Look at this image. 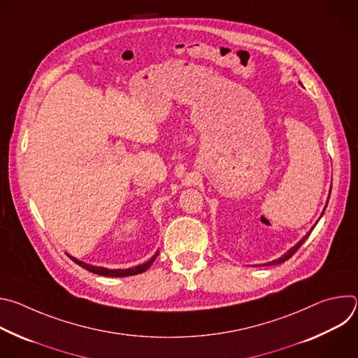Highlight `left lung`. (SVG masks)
<instances>
[{"label":"left lung","instance_id":"obj_1","mask_svg":"<svg viewBox=\"0 0 358 358\" xmlns=\"http://www.w3.org/2000/svg\"><path fill=\"white\" fill-rule=\"evenodd\" d=\"M330 192H331V189H330ZM313 228H315V227H313ZM313 228H312V229L309 231V234H308V235H306V236H304V238H303V239H301V241H300V242H299L297 245H294L293 248H290V249H289V250H287V252H286V253L283 255V257H280V258H279V259H276V261H272V262L266 264V266H271V265H278V264H282V262L287 261L289 258H292V257H293V255H294V253L297 252V249H299V248H300V246L303 245V242H304L306 239H308V236L310 235V232L313 231Z\"/></svg>","mask_w":358,"mask_h":358}]
</instances>
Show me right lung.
I'll list each match as a JSON object with an SVG mask.
<instances>
[{
  "mask_svg": "<svg viewBox=\"0 0 358 358\" xmlns=\"http://www.w3.org/2000/svg\"><path fill=\"white\" fill-rule=\"evenodd\" d=\"M157 255H159V252H157V253L155 255V257H152L150 261H147L145 264L138 265V266H136V268H130V269H115V271L106 269V268H100V266H92V265H87V264H85V262H80V261H78V259H75V258H72V257H71V259H72L76 265L82 266L83 269L92 272V273L101 275V276H110V278H123V276H131V275H137V273L145 272V271L152 265V262L156 261Z\"/></svg>",
  "mask_w": 358,
  "mask_h": 358,
  "instance_id": "right-lung-1",
  "label": "right lung"
}]
</instances>
